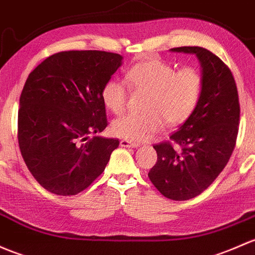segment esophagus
Wrapping results in <instances>:
<instances>
[{"instance_id":"1","label":"esophagus","mask_w":255,"mask_h":255,"mask_svg":"<svg viewBox=\"0 0 255 255\" xmlns=\"http://www.w3.org/2000/svg\"><path fill=\"white\" fill-rule=\"evenodd\" d=\"M120 145L123 146V148H136L139 145L138 143H133V141L127 140V139H122L120 141Z\"/></svg>"}]
</instances>
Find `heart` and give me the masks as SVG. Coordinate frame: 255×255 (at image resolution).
I'll return each mask as SVG.
<instances>
[{
	"instance_id": "heart-1",
	"label": "heart",
	"mask_w": 255,
	"mask_h": 255,
	"mask_svg": "<svg viewBox=\"0 0 255 255\" xmlns=\"http://www.w3.org/2000/svg\"><path fill=\"white\" fill-rule=\"evenodd\" d=\"M127 84L135 90L148 92L145 114H127L112 123V132L130 141L145 140L159 130L163 123L171 127L186 122L194 114L204 89V77L194 67L176 71L171 63L159 57L144 58L127 69ZM127 85L110 79L101 90L103 103L114 114H121L128 103Z\"/></svg>"
}]
</instances>
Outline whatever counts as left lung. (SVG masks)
<instances>
[{"label": "left lung", "mask_w": 255, "mask_h": 255, "mask_svg": "<svg viewBox=\"0 0 255 255\" xmlns=\"http://www.w3.org/2000/svg\"><path fill=\"white\" fill-rule=\"evenodd\" d=\"M171 51L197 55L204 89L194 114L170 140L154 145L157 161L148 176L163 197L188 200L204 192L229 162L237 140L241 109L231 69L218 56L199 46Z\"/></svg>", "instance_id": "left-lung-1"}]
</instances>
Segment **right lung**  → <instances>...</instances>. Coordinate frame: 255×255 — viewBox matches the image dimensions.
<instances>
[{"label": "right lung", "instance_id": "obj_1", "mask_svg": "<svg viewBox=\"0 0 255 255\" xmlns=\"http://www.w3.org/2000/svg\"><path fill=\"white\" fill-rule=\"evenodd\" d=\"M122 64L106 51H62L29 74L19 99L18 143L37 183L76 195L105 170L119 139L96 135L107 126L101 90Z\"/></svg>", "mask_w": 255, "mask_h": 255}]
</instances>
